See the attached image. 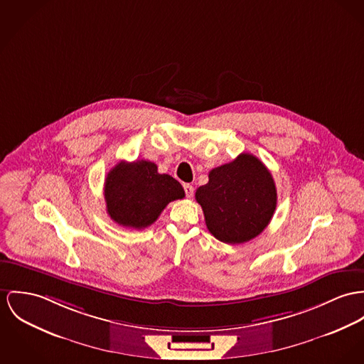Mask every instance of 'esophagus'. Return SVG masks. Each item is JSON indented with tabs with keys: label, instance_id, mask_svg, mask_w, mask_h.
<instances>
[{
	"label": "esophagus",
	"instance_id": "34e87169",
	"mask_svg": "<svg viewBox=\"0 0 364 364\" xmlns=\"http://www.w3.org/2000/svg\"><path fill=\"white\" fill-rule=\"evenodd\" d=\"M183 187H184V191H186V196L187 198H191V196H194V187L191 184H184Z\"/></svg>",
	"mask_w": 364,
	"mask_h": 364
}]
</instances>
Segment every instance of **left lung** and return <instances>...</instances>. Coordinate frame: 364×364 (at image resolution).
I'll return each instance as SVG.
<instances>
[{
	"label": "left lung",
	"mask_w": 364,
	"mask_h": 364,
	"mask_svg": "<svg viewBox=\"0 0 364 364\" xmlns=\"http://www.w3.org/2000/svg\"><path fill=\"white\" fill-rule=\"evenodd\" d=\"M210 234L225 244H242L270 223L277 190L269 168L251 154L212 168L209 181L196 193Z\"/></svg>",
	"instance_id": "8db88e82"
}]
</instances>
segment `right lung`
<instances>
[{"label": "right lung", "instance_id": "obj_1", "mask_svg": "<svg viewBox=\"0 0 364 364\" xmlns=\"http://www.w3.org/2000/svg\"><path fill=\"white\" fill-rule=\"evenodd\" d=\"M184 196L181 184L168 174L158 173V166L149 161H122L105 178L107 212L123 227L141 230L151 225L168 202Z\"/></svg>", "mask_w": 364, "mask_h": 364}]
</instances>
